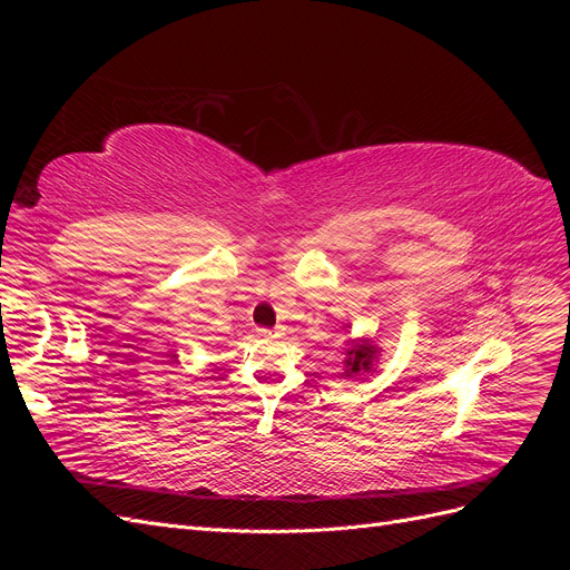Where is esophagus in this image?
Listing matches in <instances>:
<instances>
[{
    "mask_svg": "<svg viewBox=\"0 0 570 570\" xmlns=\"http://www.w3.org/2000/svg\"><path fill=\"white\" fill-rule=\"evenodd\" d=\"M281 327H275V331H264V337H281Z\"/></svg>",
    "mask_w": 570,
    "mask_h": 570,
    "instance_id": "obj_1",
    "label": "esophagus"
}]
</instances>
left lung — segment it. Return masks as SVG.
Listing matches in <instances>:
<instances>
[{
	"label": "left lung",
	"instance_id": "obj_1",
	"mask_svg": "<svg viewBox=\"0 0 570 570\" xmlns=\"http://www.w3.org/2000/svg\"><path fill=\"white\" fill-rule=\"evenodd\" d=\"M350 327V325H344ZM383 347H377V342L368 335L364 337H350L344 342V375L352 377H364L368 373H373V366L377 364V358H381Z\"/></svg>",
	"mask_w": 570,
	"mask_h": 570
}]
</instances>
